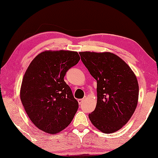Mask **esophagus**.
<instances>
[{
  "label": "esophagus",
  "mask_w": 158,
  "mask_h": 158,
  "mask_svg": "<svg viewBox=\"0 0 158 158\" xmlns=\"http://www.w3.org/2000/svg\"><path fill=\"white\" fill-rule=\"evenodd\" d=\"M85 99H86V98H82V99H78V103H79V104L80 105H81L82 103H83L84 101H85Z\"/></svg>",
  "instance_id": "1"
}]
</instances>
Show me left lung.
<instances>
[{
	"mask_svg": "<svg viewBox=\"0 0 158 158\" xmlns=\"http://www.w3.org/2000/svg\"><path fill=\"white\" fill-rule=\"evenodd\" d=\"M81 60L97 81L96 109L90 122L105 134L118 131L130 119L137 106L139 85L128 64L111 52H81Z\"/></svg>",
	"mask_w": 158,
	"mask_h": 158,
	"instance_id": "obj_1",
	"label": "left lung"
}]
</instances>
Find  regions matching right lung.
Here are the masks:
<instances>
[{
    "label": "right lung",
    "mask_w": 158,
    "mask_h": 158,
    "mask_svg": "<svg viewBox=\"0 0 158 158\" xmlns=\"http://www.w3.org/2000/svg\"><path fill=\"white\" fill-rule=\"evenodd\" d=\"M80 59L77 52H42L23 75L21 101L32 123L44 132L55 135L63 130L77 111L78 102L64 77Z\"/></svg>",
    "instance_id": "obj_1"
}]
</instances>
